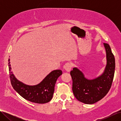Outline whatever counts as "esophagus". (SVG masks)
<instances>
[{
    "mask_svg": "<svg viewBox=\"0 0 121 121\" xmlns=\"http://www.w3.org/2000/svg\"><path fill=\"white\" fill-rule=\"evenodd\" d=\"M71 68H72V65L70 64L69 63L65 64V65H64V70L67 72H69V71H70L71 69Z\"/></svg>",
    "mask_w": 121,
    "mask_h": 121,
    "instance_id": "34e87169",
    "label": "esophagus"
}]
</instances>
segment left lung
<instances>
[{
  "mask_svg": "<svg viewBox=\"0 0 121 121\" xmlns=\"http://www.w3.org/2000/svg\"><path fill=\"white\" fill-rule=\"evenodd\" d=\"M107 53V64L101 75L93 80L85 78L83 73L77 68L70 72L72 80V90L75 97L85 104H93L101 100L110 89L114 77L115 59L111 48L107 43H104Z\"/></svg>",
  "mask_w": 121,
  "mask_h": 121,
  "instance_id": "obj_1",
  "label": "left lung"
}]
</instances>
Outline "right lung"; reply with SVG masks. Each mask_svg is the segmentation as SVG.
Here are the masks:
<instances>
[{
	"label": "right lung",
	"mask_w": 121,
	"mask_h": 121,
	"mask_svg": "<svg viewBox=\"0 0 121 121\" xmlns=\"http://www.w3.org/2000/svg\"><path fill=\"white\" fill-rule=\"evenodd\" d=\"M10 60L9 68L10 82L13 88L25 99L36 104H45L52 99L54 86L57 78L62 74L60 69L52 71L38 85L29 86L24 84L16 78L11 72Z\"/></svg>",
	"instance_id": "right-lung-1"
}]
</instances>
